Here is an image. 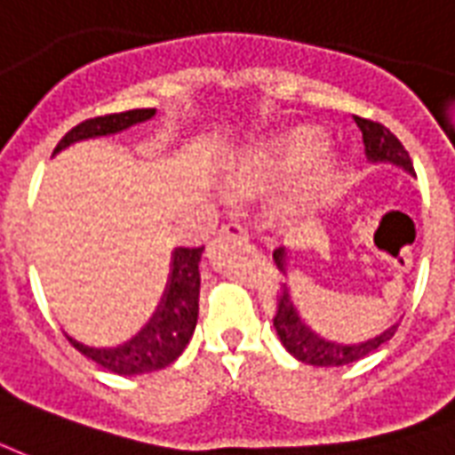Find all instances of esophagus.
<instances>
[{"mask_svg":"<svg viewBox=\"0 0 455 455\" xmlns=\"http://www.w3.org/2000/svg\"><path fill=\"white\" fill-rule=\"evenodd\" d=\"M220 237L225 240H247V228L237 220H228L220 225Z\"/></svg>","mask_w":455,"mask_h":455,"instance_id":"obj_1","label":"esophagus"}]
</instances>
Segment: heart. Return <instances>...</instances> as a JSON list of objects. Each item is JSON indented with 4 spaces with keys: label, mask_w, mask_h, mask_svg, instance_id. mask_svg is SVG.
Wrapping results in <instances>:
<instances>
[{
    "label": "heart",
    "mask_w": 455,
    "mask_h": 455,
    "mask_svg": "<svg viewBox=\"0 0 455 455\" xmlns=\"http://www.w3.org/2000/svg\"><path fill=\"white\" fill-rule=\"evenodd\" d=\"M324 148V138L320 131L303 128L264 145L261 150L237 164L235 184L240 188H257L274 181H288L303 174L305 169L313 167ZM323 181V179H320Z\"/></svg>",
    "instance_id": "b5f03b06"
}]
</instances>
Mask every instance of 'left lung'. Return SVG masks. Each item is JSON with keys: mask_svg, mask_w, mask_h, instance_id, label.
Segmentation results:
<instances>
[{"mask_svg": "<svg viewBox=\"0 0 455 455\" xmlns=\"http://www.w3.org/2000/svg\"><path fill=\"white\" fill-rule=\"evenodd\" d=\"M354 121H356V125L363 132V145H366V155L371 162H393L397 167H403L404 172L414 174L412 159H410V155L404 150L403 142L397 140L395 135L390 132V128H386L383 123L371 121V118H361V116H354ZM274 261L286 274V250L283 247H278L274 251ZM274 327H276L283 347L296 359H300L303 363H313V366H347V363L361 361L368 354H373L378 347H383L397 332V324H393L380 337H373V339L363 341V344H349V347L347 344H334V341L323 339L313 330H307L303 320L298 317L296 307H293L291 298H288L286 283L276 291Z\"/></svg>", "mask_w": 455, "mask_h": 455, "instance_id": "left-lung-1", "label": "left lung"}]
</instances>
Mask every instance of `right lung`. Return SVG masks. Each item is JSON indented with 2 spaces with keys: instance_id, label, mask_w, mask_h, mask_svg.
<instances>
[{
  "instance_id": "right-lung-1",
  "label": "right lung",
  "mask_w": 455,
  "mask_h": 455,
  "mask_svg": "<svg viewBox=\"0 0 455 455\" xmlns=\"http://www.w3.org/2000/svg\"><path fill=\"white\" fill-rule=\"evenodd\" d=\"M155 116V108H132L121 114H106L87 118L72 131L65 132V138L58 142L55 152L68 148L69 142L99 138V135H111V132L125 131L135 123L148 121ZM204 247H177L174 250V264H172V278H169L167 296L159 305L157 315L152 317L150 324L142 330L135 339L123 344L118 349H94L82 341L68 337L69 344L82 351L87 359L96 361L111 373L118 376H138V373H150L159 368L169 366L172 361L181 356L187 349L188 339L196 330L198 320V288H201V274H198V261H201Z\"/></svg>"
}]
</instances>
